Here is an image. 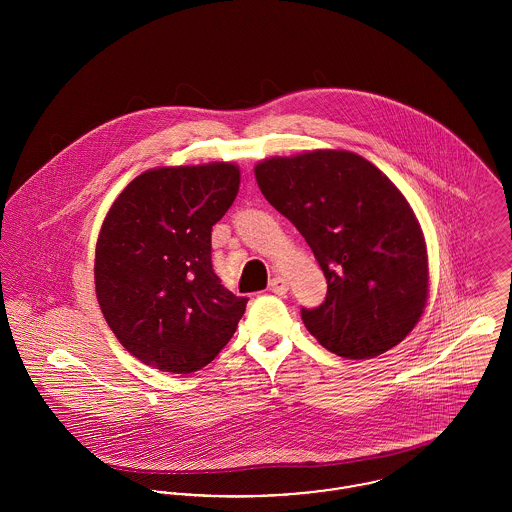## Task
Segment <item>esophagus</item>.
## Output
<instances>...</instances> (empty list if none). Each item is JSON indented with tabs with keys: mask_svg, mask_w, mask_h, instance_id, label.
I'll return each instance as SVG.
<instances>
[{
	"mask_svg": "<svg viewBox=\"0 0 512 512\" xmlns=\"http://www.w3.org/2000/svg\"><path fill=\"white\" fill-rule=\"evenodd\" d=\"M269 292L278 294V296L286 294V292H288V282H286L284 278H280V276H275V278L269 282Z\"/></svg>",
	"mask_w": 512,
	"mask_h": 512,
	"instance_id": "esophagus-1",
	"label": "esophagus"
}]
</instances>
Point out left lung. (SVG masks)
<instances>
[{
    "mask_svg": "<svg viewBox=\"0 0 512 512\" xmlns=\"http://www.w3.org/2000/svg\"><path fill=\"white\" fill-rule=\"evenodd\" d=\"M255 177L327 278L323 304L300 310L319 345L362 360L401 343L425 310L429 265L421 226L394 183L337 150L265 159Z\"/></svg>",
    "mask_w": 512,
    "mask_h": 512,
    "instance_id": "1",
    "label": "left lung"
}]
</instances>
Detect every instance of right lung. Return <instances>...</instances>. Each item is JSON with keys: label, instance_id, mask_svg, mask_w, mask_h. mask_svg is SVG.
I'll return each mask as SVG.
<instances>
[{"label": "right lung", "instance_id": "right-lung-1", "mask_svg": "<svg viewBox=\"0 0 512 512\" xmlns=\"http://www.w3.org/2000/svg\"><path fill=\"white\" fill-rule=\"evenodd\" d=\"M239 189L234 163L159 167L113 202L95 247V292L120 345L161 372H197L228 345L247 298L212 269V226Z\"/></svg>", "mask_w": 512, "mask_h": 512}]
</instances>
